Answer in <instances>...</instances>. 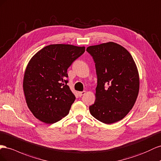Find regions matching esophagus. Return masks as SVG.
<instances>
[{"instance_id": "34e87169", "label": "esophagus", "mask_w": 161, "mask_h": 161, "mask_svg": "<svg viewBox=\"0 0 161 161\" xmlns=\"http://www.w3.org/2000/svg\"><path fill=\"white\" fill-rule=\"evenodd\" d=\"M78 94H79V96H83V95H84V94H86V91L79 92H78Z\"/></svg>"}]
</instances>
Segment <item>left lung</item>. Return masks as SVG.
<instances>
[{"instance_id":"obj_1","label":"left lung","mask_w":161,"mask_h":161,"mask_svg":"<svg viewBox=\"0 0 161 161\" xmlns=\"http://www.w3.org/2000/svg\"><path fill=\"white\" fill-rule=\"evenodd\" d=\"M97 75L96 100L92 115L105 124L121 120L134 107L140 89L139 73L131 54L120 44L109 42L90 46Z\"/></svg>"}]
</instances>
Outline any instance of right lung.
Here are the masks:
<instances>
[{
  "instance_id": "add662e5",
  "label": "right lung",
  "mask_w": 161,
  "mask_h": 161,
  "mask_svg": "<svg viewBox=\"0 0 161 161\" xmlns=\"http://www.w3.org/2000/svg\"><path fill=\"white\" fill-rule=\"evenodd\" d=\"M85 52V47L50 44L31 57L26 67L23 88L34 116L47 124L67 115L75 96L67 84V69Z\"/></svg>"
}]
</instances>
